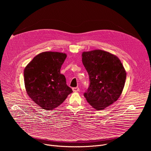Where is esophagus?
Here are the masks:
<instances>
[{
    "label": "esophagus",
    "mask_w": 151,
    "mask_h": 151,
    "mask_svg": "<svg viewBox=\"0 0 151 151\" xmlns=\"http://www.w3.org/2000/svg\"><path fill=\"white\" fill-rule=\"evenodd\" d=\"M72 90L73 92H78L79 91V88L78 87H74L72 88Z\"/></svg>",
    "instance_id": "esophagus-1"
}]
</instances>
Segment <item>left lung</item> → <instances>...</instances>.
I'll use <instances>...</instances> for the list:
<instances>
[{
	"label": "left lung",
	"mask_w": 151,
	"mask_h": 151,
	"mask_svg": "<svg viewBox=\"0 0 151 151\" xmlns=\"http://www.w3.org/2000/svg\"><path fill=\"white\" fill-rule=\"evenodd\" d=\"M82 63L90 78V85L83 96L94 109L102 110L120 97L126 72L119 59L104 51L83 52Z\"/></svg>",
	"instance_id": "1"
}]
</instances>
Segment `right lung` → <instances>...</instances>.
I'll use <instances>...</instances> for the list:
<instances>
[{"label":"right lung","instance_id":"add662e5","mask_svg":"<svg viewBox=\"0 0 151 151\" xmlns=\"http://www.w3.org/2000/svg\"><path fill=\"white\" fill-rule=\"evenodd\" d=\"M66 54L42 52L33 58L24 71V84L28 96L39 106L52 110L60 105L72 93L64 75L60 73Z\"/></svg>","mask_w":151,"mask_h":151}]
</instances>
